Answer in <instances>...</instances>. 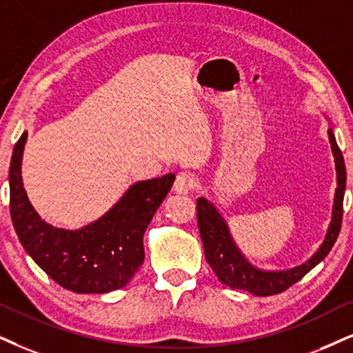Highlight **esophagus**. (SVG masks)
Returning <instances> with one entry per match:
<instances>
[{"label": "esophagus", "mask_w": 353, "mask_h": 353, "mask_svg": "<svg viewBox=\"0 0 353 353\" xmlns=\"http://www.w3.org/2000/svg\"><path fill=\"white\" fill-rule=\"evenodd\" d=\"M194 185H195L194 177H192L189 172H181L177 174L176 181H174V192H176V194L185 195L194 189Z\"/></svg>", "instance_id": "obj_1"}]
</instances>
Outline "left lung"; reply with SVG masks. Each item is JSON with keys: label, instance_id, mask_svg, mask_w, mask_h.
<instances>
[{"label": "left lung", "instance_id": "1", "mask_svg": "<svg viewBox=\"0 0 353 353\" xmlns=\"http://www.w3.org/2000/svg\"><path fill=\"white\" fill-rule=\"evenodd\" d=\"M329 141L336 161L337 172V189L336 197H334L332 207V220L329 225L327 233H325L324 243L321 244L318 252L313 257L307 259L305 264L293 267L288 270H262L252 265L251 262L244 257V254L236 246L228 225L223 220L216 207L210 203L207 199H197V220L199 231L202 238L205 259L215 272L218 280L226 287L233 290H244V292L252 293L256 296H270L282 293L285 290L301 280L307 272L319 264L323 259L331 251L334 243H336L339 231L342 225L343 213V194H345V163L341 148L337 146L336 137H334L332 128H329Z\"/></svg>", "mask_w": 353, "mask_h": 353}]
</instances>
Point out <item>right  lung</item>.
Listing matches in <instances>:
<instances>
[{"label": "right lung", "instance_id": "right-lung-1", "mask_svg": "<svg viewBox=\"0 0 353 353\" xmlns=\"http://www.w3.org/2000/svg\"><path fill=\"white\" fill-rule=\"evenodd\" d=\"M26 140L28 132L14 145L10 166L11 220L22 248L52 280L74 293L125 287L143 264V234L176 176L137 182L104 216L83 228H55L39 216L22 187Z\"/></svg>", "mask_w": 353, "mask_h": 353}]
</instances>
